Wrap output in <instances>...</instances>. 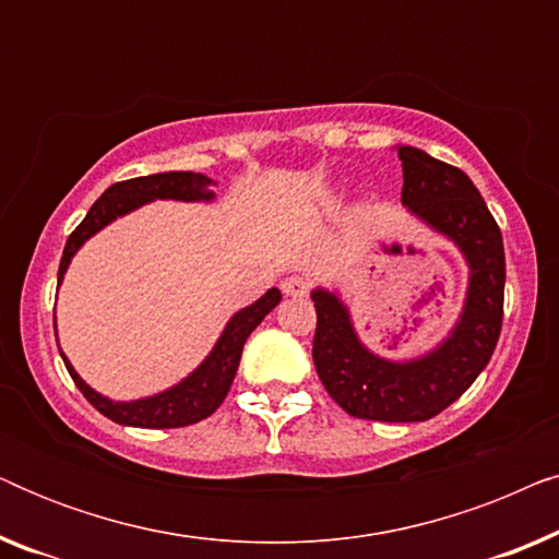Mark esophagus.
Returning a JSON list of instances; mask_svg holds the SVG:
<instances>
[{
    "mask_svg": "<svg viewBox=\"0 0 559 559\" xmlns=\"http://www.w3.org/2000/svg\"><path fill=\"white\" fill-rule=\"evenodd\" d=\"M282 293H285L287 297H305L310 293V282L300 277V274H293V277H285L282 280Z\"/></svg>",
    "mask_w": 559,
    "mask_h": 559,
    "instance_id": "obj_1",
    "label": "esophagus"
}]
</instances>
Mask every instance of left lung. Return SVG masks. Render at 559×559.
<instances>
[{
	"instance_id": "obj_1",
	"label": "left lung",
	"mask_w": 559,
	"mask_h": 559,
	"mask_svg": "<svg viewBox=\"0 0 559 559\" xmlns=\"http://www.w3.org/2000/svg\"><path fill=\"white\" fill-rule=\"evenodd\" d=\"M402 159V205L448 236L468 262V293L457 323L440 346L409 361H389L358 338L350 312L335 293L312 289L318 312L312 361L325 392L358 419L425 423L450 407L491 361L503 320L507 259L491 211L457 167L417 147H396Z\"/></svg>"
}]
</instances>
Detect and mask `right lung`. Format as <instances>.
<instances>
[{
	"label": "right lung",
	"mask_w": 559,
	"mask_h": 559,
	"mask_svg": "<svg viewBox=\"0 0 559 559\" xmlns=\"http://www.w3.org/2000/svg\"><path fill=\"white\" fill-rule=\"evenodd\" d=\"M211 186L213 180L205 178L201 173H157L144 175V178L114 182V186L109 190H104V195L91 205L86 218L75 226V231L68 236L63 257H60L58 266V285L63 282L68 264H71L75 251H79L91 236L102 231L104 226H109L111 221L127 216V213H132L140 209V205L152 201H213V190H209ZM280 300L282 293L277 287L266 289L257 302H251L249 308L239 310L231 320H228L224 333H221V338L216 341V346H213L211 354L205 356V361L198 366L193 373H188L180 384L165 389V392L159 394L144 396V400L114 402L109 396L98 394L96 389H91L86 381L75 373L63 350H60V356H63V364L68 373H71V379L75 381V386H79L83 396H86L104 417H109L111 423L129 427H147V430H170V427L195 425L201 423V419L211 417L213 412L221 407V402L226 400L228 389L234 384L236 369H239L243 343H247L251 331L277 308Z\"/></svg>",
	"instance_id": "add662e5"
}]
</instances>
